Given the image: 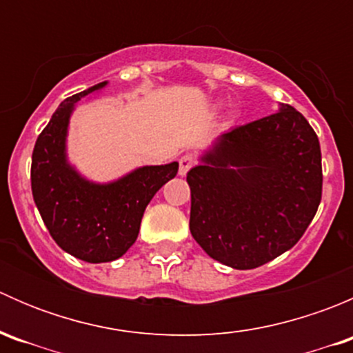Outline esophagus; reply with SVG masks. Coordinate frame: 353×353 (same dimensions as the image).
<instances>
[{
	"instance_id": "esophagus-1",
	"label": "esophagus",
	"mask_w": 353,
	"mask_h": 353,
	"mask_svg": "<svg viewBox=\"0 0 353 353\" xmlns=\"http://www.w3.org/2000/svg\"><path fill=\"white\" fill-rule=\"evenodd\" d=\"M194 165V159L191 155H184V157H181V160H179V176H186L188 172H190V169L191 167Z\"/></svg>"
}]
</instances>
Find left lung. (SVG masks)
Listing matches in <instances>:
<instances>
[{"label": "left lung", "mask_w": 353, "mask_h": 353, "mask_svg": "<svg viewBox=\"0 0 353 353\" xmlns=\"http://www.w3.org/2000/svg\"><path fill=\"white\" fill-rule=\"evenodd\" d=\"M188 172L191 236L210 258L252 270L297 244L318 212L321 148L292 105L220 134Z\"/></svg>", "instance_id": "left-lung-1"}]
</instances>
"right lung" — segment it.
Returning <instances> with one entry per match:
<instances>
[{
  "instance_id": "right-lung-1",
  "label": "right lung",
  "mask_w": 353,
  "mask_h": 353,
  "mask_svg": "<svg viewBox=\"0 0 353 353\" xmlns=\"http://www.w3.org/2000/svg\"><path fill=\"white\" fill-rule=\"evenodd\" d=\"M105 85L102 81L63 101L32 154V194L49 234L63 251L87 263L114 261L134 244L145 208L179 169L177 162L143 165L110 183H94L68 162L74 105Z\"/></svg>"
}]
</instances>
